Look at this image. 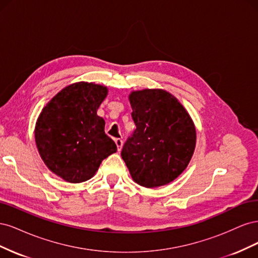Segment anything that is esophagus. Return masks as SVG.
<instances>
[{"instance_id":"esophagus-1","label":"esophagus","mask_w":258,"mask_h":258,"mask_svg":"<svg viewBox=\"0 0 258 258\" xmlns=\"http://www.w3.org/2000/svg\"><path fill=\"white\" fill-rule=\"evenodd\" d=\"M115 143L117 146V151H120L121 147H122V140L121 139H115Z\"/></svg>"}]
</instances>
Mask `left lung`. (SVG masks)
I'll use <instances>...</instances> for the list:
<instances>
[{
    "label": "left lung",
    "instance_id": "obj_1",
    "mask_svg": "<svg viewBox=\"0 0 258 258\" xmlns=\"http://www.w3.org/2000/svg\"><path fill=\"white\" fill-rule=\"evenodd\" d=\"M136 130L121 150L134 181L154 188L169 184L188 166L196 129L177 99L162 89L132 91L129 96Z\"/></svg>",
    "mask_w": 258,
    "mask_h": 258
}]
</instances>
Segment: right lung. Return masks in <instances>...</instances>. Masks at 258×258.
<instances>
[{"label": "right lung", "instance_id": "1", "mask_svg": "<svg viewBox=\"0 0 258 258\" xmlns=\"http://www.w3.org/2000/svg\"><path fill=\"white\" fill-rule=\"evenodd\" d=\"M107 95L105 86L80 82L58 92L36 121L35 142L47 168L64 181L91 178L103 159L117 151L105 135L97 111Z\"/></svg>", "mask_w": 258, "mask_h": 258}]
</instances>
